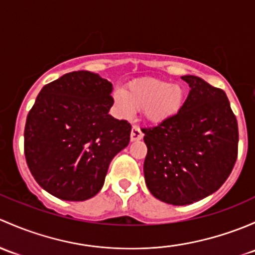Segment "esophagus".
<instances>
[{
	"mask_svg": "<svg viewBox=\"0 0 255 255\" xmlns=\"http://www.w3.org/2000/svg\"><path fill=\"white\" fill-rule=\"evenodd\" d=\"M143 137L142 131L140 130L138 127H132L131 128V133H130V140L131 141H138Z\"/></svg>",
	"mask_w": 255,
	"mask_h": 255,
	"instance_id": "obj_1",
	"label": "esophagus"
}]
</instances>
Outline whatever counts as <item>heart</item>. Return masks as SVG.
I'll return each instance as SVG.
<instances>
[{
	"label": "heart",
	"mask_w": 255,
	"mask_h": 255,
	"mask_svg": "<svg viewBox=\"0 0 255 255\" xmlns=\"http://www.w3.org/2000/svg\"><path fill=\"white\" fill-rule=\"evenodd\" d=\"M113 98L120 118L131 119L138 110L148 122L159 124L179 114L185 103V91L179 83L141 78L128 83L125 92L117 89Z\"/></svg>",
	"instance_id": "b5f03b06"
}]
</instances>
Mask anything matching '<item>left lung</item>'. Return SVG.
Instances as JSON below:
<instances>
[{"label": "left lung", "mask_w": 255, "mask_h": 255, "mask_svg": "<svg viewBox=\"0 0 255 255\" xmlns=\"http://www.w3.org/2000/svg\"><path fill=\"white\" fill-rule=\"evenodd\" d=\"M182 80L190 91L179 114L142 128L147 188L158 200L178 206L219 190L238 152L237 119L225 92L196 76Z\"/></svg>", "instance_id": "8db88e82"}]
</instances>
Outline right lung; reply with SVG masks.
<instances>
[{
    "label": "right lung",
    "instance_id": "add662e5",
    "mask_svg": "<svg viewBox=\"0 0 255 255\" xmlns=\"http://www.w3.org/2000/svg\"><path fill=\"white\" fill-rule=\"evenodd\" d=\"M113 85L75 71L44 86L27 117L24 154L51 195L85 201L99 193L112 159L130 142L131 125L109 115Z\"/></svg>",
    "mask_w": 255,
    "mask_h": 255
}]
</instances>
